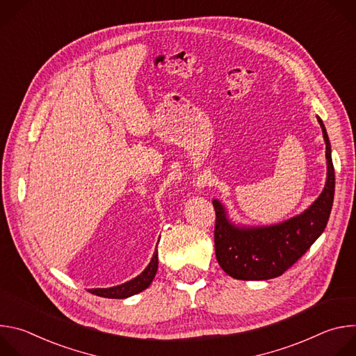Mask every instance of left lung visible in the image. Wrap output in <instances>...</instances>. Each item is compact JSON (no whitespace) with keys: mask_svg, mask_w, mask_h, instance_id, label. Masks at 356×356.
I'll use <instances>...</instances> for the list:
<instances>
[{"mask_svg":"<svg viewBox=\"0 0 356 356\" xmlns=\"http://www.w3.org/2000/svg\"><path fill=\"white\" fill-rule=\"evenodd\" d=\"M325 140L328 163L327 183L313 206L302 214L265 228H238L232 225L222 206L213 201L216 210V257L222 270L239 280H268L291 268L327 227L335 190V173L331 143L323 121L318 118Z\"/></svg>","mask_w":356,"mask_h":356,"instance_id":"left-lung-1","label":"left lung"}]
</instances>
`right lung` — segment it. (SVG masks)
Wrapping results in <instances>:
<instances>
[{
  "mask_svg": "<svg viewBox=\"0 0 356 356\" xmlns=\"http://www.w3.org/2000/svg\"><path fill=\"white\" fill-rule=\"evenodd\" d=\"M156 270H158V250L154 253V258H152L147 268L135 279L121 286H115L110 289H91L90 293L99 297H106V298H125L145 290L152 283V280H154Z\"/></svg>",
  "mask_w": 356,
  "mask_h": 356,
  "instance_id": "obj_1",
  "label": "right lung"
}]
</instances>
